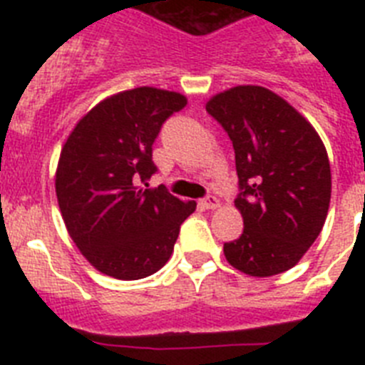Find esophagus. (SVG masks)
Instances as JSON below:
<instances>
[{
    "instance_id": "34e87169",
    "label": "esophagus",
    "mask_w": 365,
    "mask_h": 365,
    "mask_svg": "<svg viewBox=\"0 0 365 365\" xmlns=\"http://www.w3.org/2000/svg\"><path fill=\"white\" fill-rule=\"evenodd\" d=\"M201 205L205 206V208H208V210H214V208H219V206H221V201H219L215 195H208V197L202 199Z\"/></svg>"
}]
</instances>
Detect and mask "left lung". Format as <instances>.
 <instances>
[{"label": "left lung", "mask_w": 365, "mask_h": 365, "mask_svg": "<svg viewBox=\"0 0 365 365\" xmlns=\"http://www.w3.org/2000/svg\"><path fill=\"white\" fill-rule=\"evenodd\" d=\"M206 111L232 140L243 234L225 243L234 269L267 278L292 269L324 228L331 166L320 135L287 100L259 86L212 96Z\"/></svg>", "instance_id": "8db88e82"}]
</instances>
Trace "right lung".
Segmentation results:
<instances>
[{
	"mask_svg": "<svg viewBox=\"0 0 365 365\" xmlns=\"http://www.w3.org/2000/svg\"><path fill=\"white\" fill-rule=\"evenodd\" d=\"M186 96L135 87L108 96L67 137L56 168V197L71 240L96 270L140 279L166 265L195 201L164 186L144 188L157 172L153 143Z\"/></svg>",
	"mask_w": 365,
	"mask_h": 365,
	"instance_id": "1",
	"label": "right lung"
}]
</instances>
